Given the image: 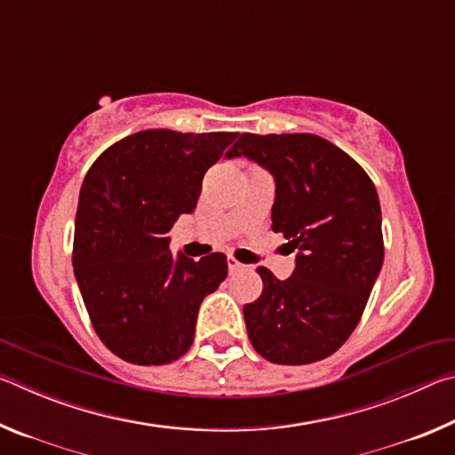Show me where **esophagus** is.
Instances as JSON below:
<instances>
[{
    "mask_svg": "<svg viewBox=\"0 0 455 455\" xmlns=\"http://www.w3.org/2000/svg\"><path fill=\"white\" fill-rule=\"evenodd\" d=\"M227 265H228V271H230V273L243 271V268H244V265L238 263V260H236L235 257H228V259H227Z\"/></svg>",
    "mask_w": 455,
    "mask_h": 455,
    "instance_id": "34e87169",
    "label": "esophagus"
}]
</instances>
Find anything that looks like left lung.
<instances>
[{"mask_svg": "<svg viewBox=\"0 0 455 455\" xmlns=\"http://www.w3.org/2000/svg\"><path fill=\"white\" fill-rule=\"evenodd\" d=\"M235 156L273 174V230L297 249L289 279L257 268L263 292L243 307L252 347L279 365L333 355L357 327L383 265L375 184L349 154L315 134H243Z\"/></svg>", "mask_w": 455, "mask_h": 455, "instance_id": "left-lung-1", "label": "left lung"}]
</instances>
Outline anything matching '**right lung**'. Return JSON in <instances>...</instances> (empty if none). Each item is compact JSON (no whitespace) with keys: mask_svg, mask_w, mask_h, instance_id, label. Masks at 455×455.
Wrapping results in <instances>:
<instances>
[{"mask_svg":"<svg viewBox=\"0 0 455 455\" xmlns=\"http://www.w3.org/2000/svg\"><path fill=\"white\" fill-rule=\"evenodd\" d=\"M236 132L142 130L100 154L84 179L74 275L98 337L136 365L172 363L190 349L200 303L227 279L222 252L172 257L164 236L195 212L204 172L233 158Z\"/></svg>","mask_w":455,"mask_h":455,"instance_id":"obj_1","label":"right lung"}]
</instances>
